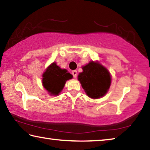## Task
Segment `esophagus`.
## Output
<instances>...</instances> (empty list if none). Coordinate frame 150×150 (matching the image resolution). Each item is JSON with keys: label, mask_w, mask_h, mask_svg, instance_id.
I'll return each instance as SVG.
<instances>
[{"label": "esophagus", "mask_w": 150, "mask_h": 150, "mask_svg": "<svg viewBox=\"0 0 150 150\" xmlns=\"http://www.w3.org/2000/svg\"><path fill=\"white\" fill-rule=\"evenodd\" d=\"M72 75H73V76L75 78L77 77V71H76V70L73 71H72Z\"/></svg>", "instance_id": "esophagus-1"}]
</instances>
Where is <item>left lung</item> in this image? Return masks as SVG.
<instances>
[{"mask_svg":"<svg viewBox=\"0 0 150 150\" xmlns=\"http://www.w3.org/2000/svg\"><path fill=\"white\" fill-rule=\"evenodd\" d=\"M82 69L83 71L79 74L78 80L85 93L92 98L102 97L110 87V73L102 65L94 62H91Z\"/></svg>","mask_w":150,"mask_h":150,"instance_id":"left-lung-1","label":"left lung"}]
</instances>
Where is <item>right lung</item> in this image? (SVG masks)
Returning <instances> with one entry per match:
<instances>
[{"mask_svg":"<svg viewBox=\"0 0 150 150\" xmlns=\"http://www.w3.org/2000/svg\"><path fill=\"white\" fill-rule=\"evenodd\" d=\"M72 77L67 70L62 69L56 63H53L43 74V85L51 95H57L64 87L66 81Z\"/></svg>","mask_w":150,"mask_h":150,"instance_id":"right-lung-1","label":"right lung"}]
</instances>
